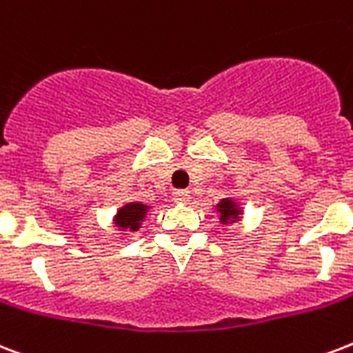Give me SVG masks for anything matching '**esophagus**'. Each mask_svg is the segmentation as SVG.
Segmentation results:
<instances>
[{"instance_id": "obj_1", "label": "esophagus", "mask_w": 353, "mask_h": 353, "mask_svg": "<svg viewBox=\"0 0 353 353\" xmlns=\"http://www.w3.org/2000/svg\"><path fill=\"white\" fill-rule=\"evenodd\" d=\"M174 200L179 201V203H187V201L190 200V190H187V188L176 190V192H174Z\"/></svg>"}]
</instances>
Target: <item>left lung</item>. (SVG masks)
<instances>
[{"mask_svg": "<svg viewBox=\"0 0 353 353\" xmlns=\"http://www.w3.org/2000/svg\"><path fill=\"white\" fill-rule=\"evenodd\" d=\"M216 209H219L220 212V220H222V224H228V222H235L236 219H239V214H241V211H239V207L235 205V201L231 200H222L216 205Z\"/></svg>", "mask_w": 353, "mask_h": 353, "instance_id": "left-lung-1", "label": "left lung"}]
</instances>
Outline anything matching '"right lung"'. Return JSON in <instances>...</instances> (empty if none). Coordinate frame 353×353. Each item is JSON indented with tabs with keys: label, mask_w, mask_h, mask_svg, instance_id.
Segmentation results:
<instances>
[{
	"label": "right lung",
	"mask_w": 353,
	"mask_h": 353,
	"mask_svg": "<svg viewBox=\"0 0 353 353\" xmlns=\"http://www.w3.org/2000/svg\"><path fill=\"white\" fill-rule=\"evenodd\" d=\"M146 212L148 205H142V203H128V205H123L117 214L118 228L137 231L141 228V222L146 216Z\"/></svg>",
	"instance_id": "right-lung-1"
}]
</instances>
